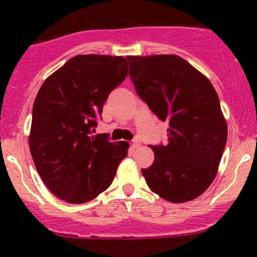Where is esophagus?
Wrapping results in <instances>:
<instances>
[{"label": "esophagus", "instance_id": "obj_1", "mask_svg": "<svg viewBox=\"0 0 257 257\" xmlns=\"http://www.w3.org/2000/svg\"><path fill=\"white\" fill-rule=\"evenodd\" d=\"M141 139H139V138H136V139H134V141H133V147L134 148H139V147H141Z\"/></svg>", "mask_w": 257, "mask_h": 257}]
</instances>
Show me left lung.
Here are the masks:
<instances>
[{
  "mask_svg": "<svg viewBox=\"0 0 257 257\" xmlns=\"http://www.w3.org/2000/svg\"><path fill=\"white\" fill-rule=\"evenodd\" d=\"M139 97L169 123L168 144L152 147L154 162L142 169L152 191L186 203L211 185L227 139V124L210 80L177 54L128 56Z\"/></svg>",
  "mask_w": 257,
  "mask_h": 257,
  "instance_id": "left-lung-1",
  "label": "left lung"
}]
</instances>
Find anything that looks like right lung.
I'll list each match as a JSON object with an SVG mask.
<instances>
[{"label":"right lung","instance_id":"1","mask_svg":"<svg viewBox=\"0 0 257 257\" xmlns=\"http://www.w3.org/2000/svg\"><path fill=\"white\" fill-rule=\"evenodd\" d=\"M126 76L124 57L78 54L41 85L28 143L38 174L57 198L87 203L112 184L129 143H110L92 131L109 93Z\"/></svg>","mask_w":257,"mask_h":257}]
</instances>
